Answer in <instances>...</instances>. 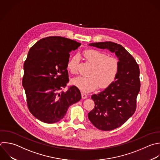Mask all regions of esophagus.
Listing matches in <instances>:
<instances>
[{
    "label": "esophagus",
    "instance_id": "1",
    "mask_svg": "<svg viewBox=\"0 0 160 160\" xmlns=\"http://www.w3.org/2000/svg\"><path fill=\"white\" fill-rule=\"evenodd\" d=\"M81 96H82V98L83 99H86V98H88V95H87L86 93H84V92H82V93H81Z\"/></svg>",
    "mask_w": 160,
    "mask_h": 160
}]
</instances>
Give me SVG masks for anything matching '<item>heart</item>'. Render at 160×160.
I'll use <instances>...</instances> for the list:
<instances>
[{
  "instance_id": "heart-1",
  "label": "heart",
  "mask_w": 160,
  "mask_h": 160,
  "mask_svg": "<svg viewBox=\"0 0 160 160\" xmlns=\"http://www.w3.org/2000/svg\"><path fill=\"white\" fill-rule=\"evenodd\" d=\"M84 58L93 66L88 77L78 76L72 79V84L82 92H90L98 86L106 88L116 79L119 71L118 60L113 57H108L104 52L96 49H87L83 52ZM79 56H72L67 64L68 69L72 74H77Z\"/></svg>"
}]
</instances>
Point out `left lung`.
<instances>
[{
    "label": "left lung",
    "instance_id": "1",
    "mask_svg": "<svg viewBox=\"0 0 160 160\" xmlns=\"http://www.w3.org/2000/svg\"><path fill=\"white\" fill-rule=\"evenodd\" d=\"M89 46L108 49L119 63L115 81L98 94L91 96L95 106L88 118L98 129L111 131L119 128L132 116L140 90L139 68L134 58L120 44L112 42L91 43Z\"/></svg>",
    "mask_w": 160,
    "mask_h": 160
}]
</instances>
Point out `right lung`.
<instances>
[{"label": "right lung", "instance_id": "add662e5", "mask_svg": "<svg viewBox=\"0 0 160 160\" xmlns=\"http://www.w3.org/2000/svg\"><path fill=\"white\" fill-rule=\"evenodd\" d=\"M81 44L60 36L42 38L33 45L24 64L22 86L28 108L37 119L55 123L66 115L68 108L81 99L79 89L70 86L67 64L69 52Z\"/></svg>", "mask_w": 160, "mask_h": 160}]
</instances>
